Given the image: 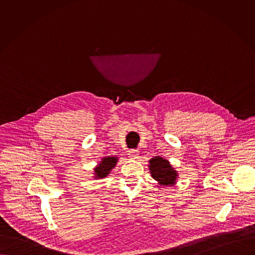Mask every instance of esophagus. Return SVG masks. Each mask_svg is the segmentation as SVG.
<instances>
[{
    "label": "esophagus",
    "instance_id": "1",
    "mask_svg": "<svg viewBox=\"0 0 255 255\" xmlns=\"http://www.w3.org/2000/svg\"><path fill=\"white\" fill-rule=\"evenodd\" d=\"M128 155L131 159H137L138 158V155H139V151L138 150H135V149H132V150H129L128 151Z\"/></svg>",
    "mask_w": 255,
    "mask_h": 255
}]
</instances>
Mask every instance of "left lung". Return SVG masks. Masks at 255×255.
Wrapping results in <instances>:
<instances>
[{
    "instance_id": "1",
    "label": "left lung",
    "mask_w": 255,
    "mask_h": 255,
    "mask_svg": "<svg viewBox=\"0 0 255 255\" xmlns=\"http://www.w3.org/2000/svg\"><path fill=\"white\" fill-rule=\"evenodd\" d=\"M149 170L151 177L161 185H173L177 182L178 173L171 166L170 162L160 156H155L149 160Z\"/></svg>"
}]
</instances>
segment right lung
<instances>
[{"label":"right lung","instance_id":"right-lung-1","mask_svg":"<svg viewBox=\"0 0 255 255\" xmlns=\"http://www.w3.org/2000/svg\"><path fill=\"white\" fill-rule=\"evenodd\" d=\"M118 162V157H112L108 156L102 159V161L97 165V167H95L94 169V175H95V179H103L105 177H107L110 174V172L112 171V169H114V167H116V164Z\"/></svg>","mask_w":255,"mask_h":255}]
</instances>
